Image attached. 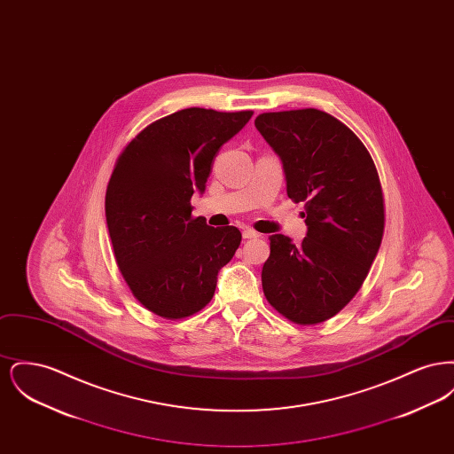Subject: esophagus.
Wrapping results in <instances>:
<instances>
[{"label": "esophagus", "mask_w": 454, "mask_h": 454, "mask_svg": "<svg viewBox=\"0 0 454 454\" xmlns=\"http://www.w3.org/2000/svg\"><path fill=\"white\" fill-rule=\"evenodd\" d=\"M243 238H245V239H254V238H259V233L254 231V230H250V228H247V230H243Z\"/></svg>", "instance_id": "1"}]
</instances>
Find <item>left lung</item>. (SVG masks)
<instances>
[{
	"label": "left lung",
	"instance_id": "left-lung-1",
	"mask_svg": "<svg viewBox=\"0 0 454 454\" xmlns=\"http://www.w3.org/2000/svg\"><path fill=\"white\" fill-rule=\"evenodd\" d=\"M255 128L279 156L286 191L304 202L301 245L272 235L262 287L287 320L322 324L350 301L376 259L385 206L361 139L318 108L260 114Z\"/></svg>",
	"mask_w": 454,
	"mask_h": 454
}]
</instances>
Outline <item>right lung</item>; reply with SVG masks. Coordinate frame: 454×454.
I'll return each mask as SVG.
<instances>
[{"mask_svg": "<svg viewBox=\"0 0 454 454\" xmlns=\"http://www.w3.org/2000/svg\"><path fill=\"white\" fill-rule=\"evenodd\" d=\"M252 110L191 107L141 130L121 153L106 194L117 265L145 308L168 320L213 300L217 272L233 259L241 233L192 216L219 148L245 128Z\"/></svg>", "mask_w": 454, "mask_h": 454, "instance_id": "right-lung-1", "label": "right lung"}]
</instances>
